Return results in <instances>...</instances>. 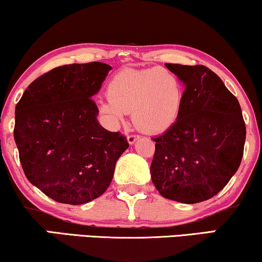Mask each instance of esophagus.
I'll return each mask as SVG.
<instances>
[{
	"label": "esophagus",
	"mask_w": 262,
	"mask_h": 262,
	"mask_svg": "<svg viewBox=\"0 0 262 262\" xmlns=\"http://www.w3.org/2000/svg\"><path fill=\"white\" fill-rule=\"evenodd\" d=\"M138 139H139L138 135H133V134L128 135V137H127V140H128V142H129V144H130V145H133L134 142L138 140Z\"/></svg>",
	"instance_id": "1"
}]
</instances>
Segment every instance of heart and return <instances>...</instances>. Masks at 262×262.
Segmentation results:
<instances>
[{
    "mask_svg": "<svg viewBox=\"0 0 262 262\" xmlns=\"http://www.w3.org/2000/svg\"><path fill=\"white\" fill-rule=\"evenodd\" d=\"M106 92L108 99L99 102L98 108L111 127L132 112L139 129L161 133L178 121L183 108V87L165 69H123L110 79Z\"/></svg>",
    "mask_w": 262,
    "mask_h": 262,
    "instance_id": "obj_1",
    "label": "heart"
}]
</instances>
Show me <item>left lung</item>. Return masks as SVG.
Returning a JSON list of instances; mask_svg holds the SVG:
<instances>
[{
    "instance_id": "left-lung-1",
    "label": "left lung",
    "mask_w": 262,
    "mask_h": 262,
    "mask_svg": "<svg viewBox=\"0 0 262 262\" xmlns=\"http://www.w3.org/2000/svg\"><path fill=\"white\" fill-rule=\"evenodd\" d=\"M185 85L178 121L154 138L151 179L161 196L180 203L207 201L239 168L246 123L237 98L203 65L165 64Z\"/></svg>"
}]
</instances>
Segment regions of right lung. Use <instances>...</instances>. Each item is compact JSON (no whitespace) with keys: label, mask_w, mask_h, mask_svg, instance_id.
Masks as SVG:
<instances>
[{"label":"right lung","mask_w":262,"mask_h":262,"mask_svg":"<svg viewBox=\"0 0 262 262\" xmlns=\"http://www.w3.org/2000/svg\"><path fill=\"white\" fill-rule=\"evenodd\" d=\"M111 66L93 61L39 76L15 106L14 140L28 180L46 196L84 204L110 186L127 138L102 128L93 97Z\"/></svg>","instance_id":"add662e5"}]
</instances>
